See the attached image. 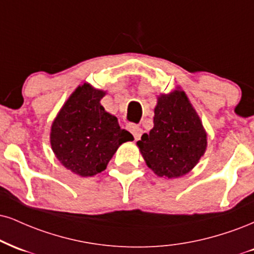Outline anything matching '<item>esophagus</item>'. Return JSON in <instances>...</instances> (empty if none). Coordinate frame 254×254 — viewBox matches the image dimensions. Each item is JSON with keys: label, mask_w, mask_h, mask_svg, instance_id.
Wrapping results in <instances>:
<instances>
[{"label": "esophagus", "mask_w": 254, "mask_h": 254, "mask_svg": "<svg viewBox=\"0 0 254 254\" xmlns=\"http://www.w3.org/2000/svg\"><path fill=\"white\" fill-rule=\"evenodd\" d=\"M127 130H129L130 132L132 133V136L135 137V139H136V140H137V139H139V138H140V136H142V133H143V130L140 129V127H138V125L132 124V123L127 124Z\"/></svg>", "instance_id": "34e87169"}]
</instances>
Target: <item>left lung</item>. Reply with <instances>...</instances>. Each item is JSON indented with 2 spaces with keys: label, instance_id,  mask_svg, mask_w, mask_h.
Wrapping results in <instances>:
<instances>
[{
  "label": "left lung",
  "instance_id": "left-lung-1",
  "mask_svg": "<svg viewBox=\"0 0 254 254\" xmlns=\"http://www.w3.org/2000/svg\"><path fill=\"white\" fill-rule=\"evenodd\" d=\"M137 145L148 167L161 177L183 176L196 166L206 150L207 135L185 92L158 98L154 127Z\"/></svg>",
  "mask_w": 254,
  "mask_h": 254
}]
</instances>
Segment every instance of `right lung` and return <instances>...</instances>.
I'll use <instances>...</instances> for the list:
<instances>
[{
  "mask_svg": "<svg viewBox=\"0 0 254 254\" xmlns=\"http://www.w3.org/2000/svg\"><path fill=\"white\" fill-rule=\"evenodd\" d=\"M105 92L88 84L79 86L60 110L51 130V145L64 167L80 176L106 169L118 146L132 140L117 118L100 105Z\"/></svg>",
  "mask_w": 254,
  "mask_h": 254,
  "instance_id": "obj_1",
  "label": "right lung"
}]
</instances>
